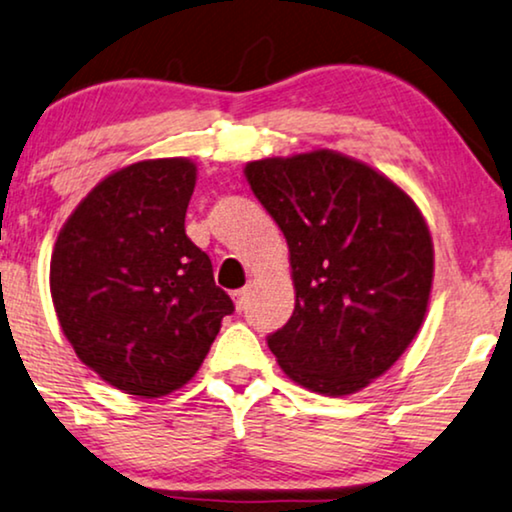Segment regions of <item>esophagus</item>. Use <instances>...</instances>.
I'll return each instance as SVG.
<instances>
[{"mask_svg": "<svg viewBox=\"0 0 512 512\" xmlns=\"http://www.w3.org/2000/svg\"><path fill=\"white\" fill-rule=\"evenodd\" d=\"M245 299H248V290H245V288L234 292V304H236V309H243Z\"/></svg>", "mask_w": 512, "mask_h": 512, "instance_id": "esophagus-1", "label": "esophagus"}]
</instances>
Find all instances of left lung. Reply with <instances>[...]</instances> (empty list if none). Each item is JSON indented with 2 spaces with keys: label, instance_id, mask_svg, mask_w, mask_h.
Wrapping results in <instances>:
<instances>
[{
  "label": "left lung",
  "instance_id": "8db88e82",
  "mask_svg": "<svg viewBox=\"0 0 512 512\" xmlns=\"http://www.w3.org/2000/svg\"><path fill=\"white\" fill-rule=\"evenodd\" d=\"M250 189L290 248L295 311L269 335L278 365L323 395L365 388L424 323L433 241L410 196L332 149L245 166Z\"/></svg>",
  "mask_w": 512,
  "mask_h": 512
}]
</instances>
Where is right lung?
Returning a JSON list of instances; mask_svg holds the SVG:
<instances>
[{
    "label": "right lung",
    "instance_id": "right-lung-1",
    "mask_svg": "<svg viewBox=\"0 0 512 512\" xmlns=\"http://www.w3.org/2000/svg\"><path fill=\"white\" fill-rule=\"evenodd\" d=\"M194 185L189 159L131 163L74 208L51 255L67 342L100 379L140 398L185 386L234 311L185 234Z\"/></svg>",
    "mask_w": 512,
    "mask_h": 512
}]
</instances>
